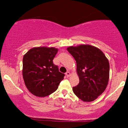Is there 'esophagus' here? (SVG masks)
Segmentation results:
<instances>
[{
	"mask_svg": "<svg viewBox=\"0 0 128 128\" xmlns=\"http://www.w3.org/2000/svg\"><path fill=\"white\" fill-rule=\"evenodd\" d=\"M66 75L67 76V78L69 77V76H70V73L69 72H67L66 73Z\"/></svg>",
	"mask_w": 128,
	"mask_h": 128,
	"instance_id": "34e87169",
	"label": "esophagus"
}]
</instances>
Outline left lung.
<instances>
[{"label": "left lung", "mask_w": 128, "mask_h": 128, "mask_svg": "<svg viewBox=\"0 0 128 128\" xmlns=\"http://www.w3.org/2000/svg\"><path fill=\"white\" fill-rule=\"evenodd\" d=\"M76 62L79 78L73 92L84 102H92L106 89L110 77V64L102 50L89 44L67 48Z\"/></svg>", "instance_id": "1"}]
</instances>
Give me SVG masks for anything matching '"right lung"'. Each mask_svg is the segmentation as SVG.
<instances>
[{"label": "right lung", "instance_id": "1", "mask_svg": "<svg viewBox=\"0 0 128 128\" xmlns=\"http://www.w3.org/2000/svg\"><path fill=\"white\" fill-rule=\"evenodd\" d=\"M58 49L37 47L30 49L23 58V80L28 90L37 97H46L55 92L65 74L53 63Z\"/></svg>", "mask_w": 128, "mask_h": 128}]
</instances>
